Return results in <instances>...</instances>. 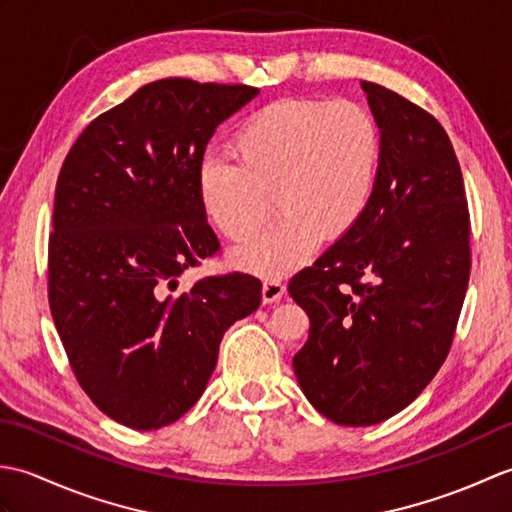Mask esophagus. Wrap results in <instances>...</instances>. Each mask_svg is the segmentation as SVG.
I'll list each match as a JSON object with an SVG mask.
<instances>
[{
  "label": "esophagus",
  "instance_id": "34e87169",
  "mask_svg": "<svg viewBox=\"0 0 512 512\" xmlns=\"http://www.w3.org/2000/svg\"><path fill=\"white\" fill-rule=\"evenodd\" d=\"M284 292H286V286L281 284L279 279L270 277L264 281V286H262V299H264V303H275L284 297Z\"/></svg>",
  "mask_w": 512,
  "mask_h": 512
}]
</instances>
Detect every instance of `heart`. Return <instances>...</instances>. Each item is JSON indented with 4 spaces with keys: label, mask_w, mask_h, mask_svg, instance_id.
Listing matches in <instances>:
<instances>
[{
    "label": "heart",
    "mask_w": 512,
    "mask_h": 512,
    "mask_svg": "<svg viewBox=\"0 0 512 512\" xmlns=\"http://www.w3.org/2000/svg\"><path fill=\"white\" fill-rule=\"evenodd\" d=\"M237 162L206 156L198 200L206 220L244 242L275 195L279 222L231 250V264L255 275H284L312 255L319 237H341L361 220L376 189L383 138L374 114L354 101L281 99L235 129Z\"/></svg>",
    "instance_id": "1"
}]
</instances>
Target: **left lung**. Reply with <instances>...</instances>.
I'll return each instance as SVG.
<instances>
[{
    "instance_id": "8db88e82",
    "label": "left lung",
    "mask_w": 512,
    "mask_h": 512,
    "mask_svg": "<svg viewBox=\"0 0 512 512\" xmlns=\"http://www.w3.org/2000/svg\"><path fill=\"white\" fill-rule=\"evenodd\" d=\"M383 138L363 217L288 292L310 317L292 358L310 405L343 427L378 424L416 400L449 354L471 273L464 180L442 125L361 83Z\"/></svg>"
}]
</instances>
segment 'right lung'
Here are the masks:
<instances>
[{
    "label": "right lung",
    "mask_w": 512,
    "mask_h": 512,
    "mask_svg": "<svg viewBox=\"0 0 512 512\" xmlns=\"http://www.w3.org/2000/svg\"><path fill=\"white\" fill-rule=\"evenodd\" d=\"M259 94L162 79L76 138L54 193L48 299L72 372L105 416L136 431L176 422L204 394L224 332L262 303L259 279L187 268L220 248L198 200L215 129Z\"/></svg>",
    "instance_id": "right-lung-1"
}]
</instances>
